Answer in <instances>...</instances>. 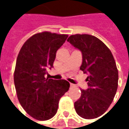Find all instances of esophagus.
Masks as SVG:
<instances>
[{
	"mask_svg": "<svg viewBox=\"0 0 129 129\" xmlns=\"http://www.w3.org/2000/svg\"><path fill=\"white\" fill-rule=\"evenodd\" d=\"M70 87H75V85L73 84H70Z\"/></svg>",
	"mask_w": 129,
	"mask_h": 129,
	"instance_id": "1",
	"label": "esophagus"
}]
</instances>
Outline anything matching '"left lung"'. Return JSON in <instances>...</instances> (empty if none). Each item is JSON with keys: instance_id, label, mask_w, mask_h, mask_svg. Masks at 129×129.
<instances>
[{"instance_id": "left-lung-1", "label": "left lung", "mask_w": 129, "mask_h": 129, "mask_svg": "<svg viewBox=\"0 0 129 129\" xmlns=\"http://www.w3.org/2000/svg\"><path fill=\"white\" fill-rule=\"evenodd\" d=\"M67 41L82 54L80 69L88 74V88L81 90L75 102L76 113L84 119L102 116L114 100L118 87V70L110 49L98 38L89 34L70 36Z\"/></svg>"}]
</instances>
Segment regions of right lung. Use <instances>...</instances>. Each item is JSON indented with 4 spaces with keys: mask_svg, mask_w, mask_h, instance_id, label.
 Listing matches in <instances>:
<instances>
[{
    "mask_svg": "<svg viewBox=\"0 0 129 129\" xmlns=\"http://www.w3.org/2000/svg\"><path fill=\"white\" fill-rule=\"evenodd\" d=\"M68 37L66 34L42 32L34 34L22 45L14 72L18 99L24 111L38 120H48L57 111L60 99L69 88L63 79L45 78L53 67L57 51Z\"/></svg>",
    "mask_w": 129,
    "mask_h": 129,
    "instance_id": "right-lung-1",
    "label": "right lung"
}]
</instances>
